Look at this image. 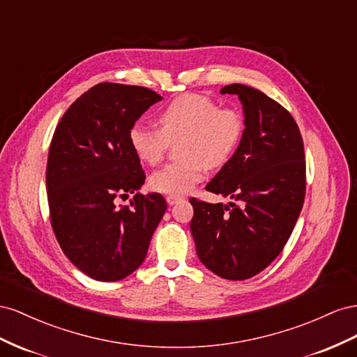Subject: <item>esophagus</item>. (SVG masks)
<instances>
[{"label": "esophagus", "instance_id": "obj_1", "mask_svg": "<svg viewBox=\"0 0 357 357\" xmlns=\"http://www.w3.org/2000/svg\"><path fill=\"white\" fill-rule=\"evenodd\" d=\"M181 200H182L181 196H166V202L169 203V205H176V203Z\"/></svg>", "mask_w": 357, "mask_h": 357}]
</instances>
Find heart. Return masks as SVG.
Instances as JSON below:
<instances>
[{"label": "heart", "instance_id": "obj_1", "mask_svg": "<svg viewBox=\"0 0 357 357\" xmlns=\"http://www.w3.org/2000/svg\"><path fill=\"white\" fill-rule=\"evenodd\" d=\"M160 130L135 124L128 131V144L135 155L157 165L165 155L169 142L182 139L179 157L184 158L161 167L149 178L155 191L182 196L205 176L206 169L226 162L242 137L243 121L235 109H220L215 101L185 94L173 100L158 115Z\"/></svg>", "mask_w": 357, "mask_h": 357}]
</instances>
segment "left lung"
I'll return each mask as SVG.
<instances>
[{"instance_id":"1","label":"left lung","mask_w":357,"mask_h":357,"mask_svg":"<svg viewBox=\"0 0 357 357\" xmlns=\"http://www.w3.org/2000/svg\"><path fill=\"white\" fill-rule=\"evenodd\" d=\"M238 96L243 133L206 190L238 202L190 199V222L200 261L215 275L241 281L261 272L286 245L305 199V154L296 121L261 91L242 84L221 88Z\"/></svg>"}]
</instances>
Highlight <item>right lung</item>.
Here are the masks:
<instances>
[{"mask_svg": "<svg viewBox=\"0 0 357 357\" xmlns=\"http://www.w3.org/2000/svg\"><path fill=\"white\" fill-rule=\"evenodd\" d=\"M160 100L144 86L98 84L67 109L54 133L46 169L50 222L67 259L97 281H119L144 263L167 209L158 192L116 205L118 195L144 185L128 131Z\"/></svg>", "mask_w": 357, "mask_h": 357, "instance_id": "obj_1", "label": "right lung"}]
</instances>
